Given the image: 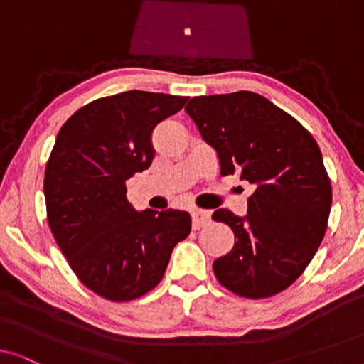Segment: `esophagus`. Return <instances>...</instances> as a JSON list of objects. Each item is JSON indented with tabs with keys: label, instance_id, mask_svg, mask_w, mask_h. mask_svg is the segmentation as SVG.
<instances>
[{
	"label": "esophagus",
	"instance_id": "1",
	"mask_svg": "<svg viewBox=\"0 0 364 364\" xmlns=\"http://www.w3.org/2000/svg\"><path fill=\"white\" fill-rule=\"evenodd\" d=\"M210 212L207 210H193L192 212V228L193 230H198V228L205 227L210 223Z\"/></svg>",
	"mask_w": 364,
	"mask_h": 364
}]
</instances>
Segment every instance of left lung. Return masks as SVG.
Masks as SVG:
<instances>
[{
    "label": "left lung",
    "mask_w": 364,
    "mask_h": 364,
    "mask_svg": "<svg viewBox=\"0 0 364 364\" xmlns=\"http://www.w3.org/2000/svg\"><path fill=\"white\" fill-rule=\"evenodd\" d=\"M186 111L215 149L222 176L255 186L245 217L213 212L235 235L213 273L238 296L277 295L305 272L325 237L331 182L320 147L295 117L250 91L192 97Z\"/></svg>",
    "instance_id": "1"
}]
</instances>
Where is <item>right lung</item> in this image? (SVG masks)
<instances>
[{
	"label": "right lung",
	"instance_id": "add662e5",
	"mask_svg": "<svg viewBox=\"0 0 364 364\" xmlns=\"http://www.w3.org/2000/svg\"><path fill=\"white\" fill-rule=\"evenodd\" d=\"M187 99L114 94L86 104L58 132L44 172L49 228L79 280L106 300L131 301L156 288L191 233L187 212H137L126 197L127 178L152 164V131Z\"/></svg>",
	"mask_w": 364,
	"mask_h": 364
}]
</instances>
